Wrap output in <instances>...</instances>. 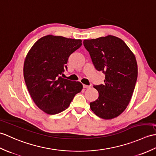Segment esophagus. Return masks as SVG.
Masks as SVG:
<instances>
[{"mask_svg": "<svg viewBox=\"0 0 156 156\" xmlns=\"http://www.w3.org/2000/svg\"><path fill=\"white\" fill-rule=\"evenodd\" d=\"M83 86V88H85V89H89L90 87H91V86H90V85H85V84Z\"/></svg>", "mask_w": 156, "mask_h": 156, "instance_id": "34e87169", "label": "esophagus"}]
</instances>
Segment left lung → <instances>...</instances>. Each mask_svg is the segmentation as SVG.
<instances>
[{
    "instance_id": "obj_1",
    "label": "left lung",
    "mask_w": 156,
    "mask_h": 156,
    "mask_svg": "<svg viewBox=\"0 0 156 156\" xmlns=\"http://www.w3.org/2000/svg\"><path fill=\"white\" fill-rule=\"evenodd\" d=\"M95 68L105 75V84L93 85L99 92L90 107L101 118L119 116L129 104L137 78V65L129 48L112 35L83 41Z\"/></svg>"
}]
</instances>
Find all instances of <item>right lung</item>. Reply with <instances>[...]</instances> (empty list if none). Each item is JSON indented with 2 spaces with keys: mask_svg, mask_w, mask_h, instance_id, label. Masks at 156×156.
Here are the masks:
<instances>
[{
  "mask_svg": "<svg viewBox=\"0 0 156 156\" xmlns=\"http://www.w3.org/2000/svg\"><path fill=\"white\" fill-rule=\"evenodd\" d=\"M81 40L47 35L38 40L27 55L24 78L31 98L50 115L65 110L83 85L62 77L69 56L82 45Z\"/></svg>",
  "mask_w": 156,
  "mask_h": 156,
  "instance_id": "right-lung-1",
  "label": "right lung"
}]
</instances>
